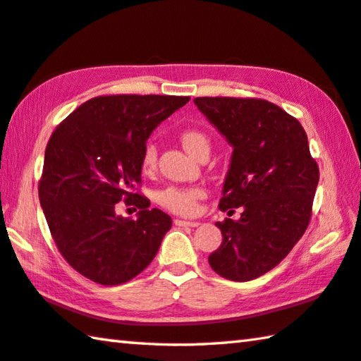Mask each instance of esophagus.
<instances>
[{
	"label": "esophagus",
	"mask_w": 361,
	"mask_h": 361,
	"mask_svg": "<svg viewBox=\"0 0 361 361\" xmlns=\"http://www.w3.org/2000/svg\"><path fill=\"white\" fill-rule=\"evenodd\" d=\"M175 226H186V228H197L199 221H186V219H175Z\"/></svg>",
	"instance_id": "34e87169"
}]
</instances>
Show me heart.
<instances>
[{
    "mask_svg": "<svg viewBox=\"0 0 361 361\" xmlns=\"http://www.w3.org/2000/svg\"><path fill=\"white\" fill-rule=\"evenodd\" d=\"M180 142L185 149L197 157L202 151H209V138L202 132L186 129L180 133ZM157 151L156 146L148 143L142 152V161L140 166L145 173H151L156 167ZM207 191L200 186H167L166 189L157 192L156 200L164 209L176 213V215L191 216L199 212L200 200H204Z\"/></svg>",
    "mask_w": 361,
    "mask_h": 361,
    "instance_id": "b5f03b06",
    "label": "heart"
}]
</instances>
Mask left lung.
<instances>
[{
	"label": "left lung",
	"mask_w": 361,
	"mask_h": 361,
	"mask_svg": "<svg viewBox=\"0 0 361 361\" xmlns=\"http://www.w3.org/2000/svg\"><path fill=\"white\" fill-rule=\"evenodd\" d=\"M194 103L234 148L219 210L242 207L239 219L216 223L223 243L209 262L218 276L248 282L276 267L307 229L319 166L299 121L274 103L234 97Z\"/></svg>",
	"instance_id": "obj_1"
}]
</instances>
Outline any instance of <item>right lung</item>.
Here are the masks:
<instances>
[{
  "instance_id": "1",
  "label": "right lung",
  "mask_w": 361,
  "mask_h": 361,
  "mask_svg": "<svg viewBox=\"0 0 361 361\" xmlns=\"http://www.w3.org/2000/svg\"><path fill=\"white\" fill-rule=\"evenodd\" d=\"M189 97L100 95L56 127L38 186L51 235L65 261L95 283L137 277L154 259L172 218L135 192L151 132ZM121 200L137 220L115 215Z\"/></svg>"
}]
</instances>
